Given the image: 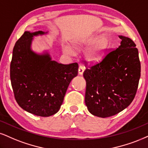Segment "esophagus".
Here are the masks:
<instances>
[{
  "label": "esophagus",
  "instance_id": "esophagus-1",
  "mask_svg": "<svg viewBox=\"0 0 148 148\" xmlns=\"http://www.w3.org/2000/svg\"><path fill=\"white\" fill-rule=\"evenodd\" d=\"M84 67L82 66H80L79 67V69H78V73H79V75H82L84 73Z\"/></svg>",
  "mask_w": 148,
  "mask_h": 148
}]
</instances>
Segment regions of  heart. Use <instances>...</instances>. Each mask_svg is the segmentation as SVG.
I'll return each instance as SVG.
<instances>
[{
  "label": "heart",
  "mask_w": 148,
  "mask_h": 148,
  "mask_svg": "<svg viewBox=\"0 0 148 148\" xmlns=\"http://www.w3.org/2000/svg\"><path fill=\"white\" fill-rule=\"evenodd\" d=\"M93 45L89 51L86 54V58L87 60L91 62H95L99 61L104 56L106 51L109 45L108 37L103 35L100 36L99 38H90L86 40H75L72 42L73 48L76 51L83 50L87 47ZM63 51L68 56H74L76 55V52L72 47L68 45H64Z\"/></svg>",
  "instance_id": "b5f03b06"
}]
</instances>
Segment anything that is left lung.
<instances>
[{"label": "left lung", "mask_w": 148, "mask_h": 148, "mask_svg": "<svg viewBox=\"0 0 148 148\" xmlns=\"http://www.w3.org/2000/svg\"><path fill=\"white\" fill-rule=\"evenodd\" d=\"M120 46L86 69L85 103L91 114L108 117L124 110L135 97L141 76L138 49L130 38L119 36Z\"/></svg>", "instance_id": "left-lung-1"}]
</instances>
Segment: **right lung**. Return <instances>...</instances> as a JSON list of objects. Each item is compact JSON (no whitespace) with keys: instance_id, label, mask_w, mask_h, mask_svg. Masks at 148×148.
<instances>
[{"instance_id":"right-lung-1","label":"right lung","mask_w":148,"mask_h":148,"mask_svg":"<svg viewBox=\"0 0 148 148\" xmlns=\"http://www.w3.org/2000/svg\"><path fill=\"white\" fill-rule=\"evenodd\" d=\"M48 32H25L15 44L10 64L14 97L23 110L37 116L56 114L62 104L78 64H62L52 60L47 51L39 54L32 49L34 36Z\"/></svg>"}]
</instances>
